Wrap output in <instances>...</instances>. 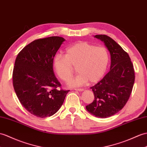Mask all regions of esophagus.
Wrapping results in <instances>:
<instances>
[{"label": "esophagus", "mask_w": 147, "mask_h": 147, "mask_svg": "<svg viewBox=\"0 0 147 147\" xmlns=\"http://www.w3.org/2000/svg\"><path fill=\"white\" fill-rule=\"evenodd\" d=\"M75 90L81 92V91H84V89H82V88H79V89H75Z\"/></svg>", "instance_id": "1"}]
</instances>
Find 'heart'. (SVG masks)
Returning <instances> with one entry per match:
<instances>
[{"mask_svg":"<svg viewBox=\"0 0 147 147\" xmlns=\"http://www.w3.org/2000/svg\"><path fill=\"white\" fill-rule=\"evenodd\" d=\"M109 62L108 51L82 42L75 44L66 50L65 55L57 54L54 58V71L61 80L67 81L73 74V66H76L78 74L67 83L68 86H81L89 81H100L107 71Z\"/></svg>","mask_w":147,"mask_h":147,"instance_id":"obj_1","label":"heart"}]
</instances>
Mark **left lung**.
<instances>
[{"label": "left lung", "mask_w": 147, "mask_h": 147, "mask_svg": "<svg viewBox=\"0 0 147 147\" xmlns=\"http://www.w3.org/2000/svg\"><path fill=\"white\" fill-rule=\"evenodd\" d=\"M103 42L111 57L110 71L94 86L91 87L94 100L86 107L96 117L106 118L120 111L130 96L135 82V72L128 53L108 36L96 35Z\"/></svg>", "instance_id": "8db88e82"}]
</instances>
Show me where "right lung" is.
<instances>
[{
    "mask_svg": "<svg viewBox=\"0 0 147 147\" xmlns=\"http://www.w3.org/2000/svg\"><path fill=\"white\" fill-rule=\"evenodd\" d=\"M63 37L36 39L18 54L13 70V86L20 103L39 118L55 114L69 90H58L61 84L53 71V59Z\"/></svg>",
    "mask_w": 147,
    "mask_h": 147,
    "instance_id": "right-lung-1",
    "label": "right lung"
}]
</instances>
